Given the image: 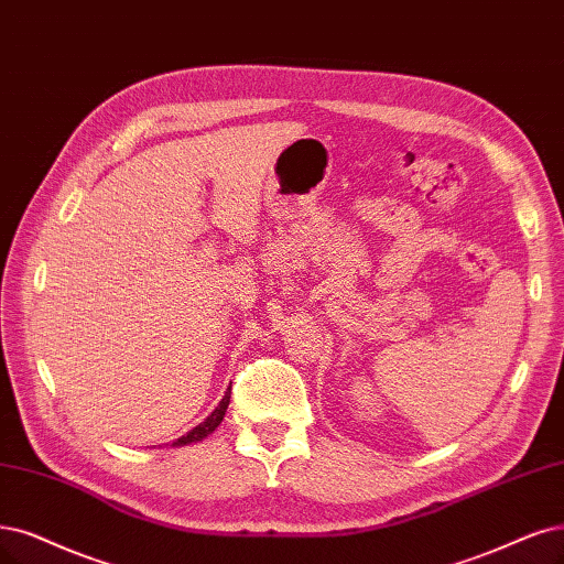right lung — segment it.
<instances>
[{
	"mask_svg": "<svg viewBox=\"0 0 564 564\" xmlns=\"http://www.w3.org/2000/svg\"><path fill=\"white\" fill-rule=\"evenodd\" d=\"M229 392H232V388H227V392H225V398L220 400V404L216 406V411L208 415V419L204 421V423H199L195 430H191L187 432L185 436H181V440L176 442V446H183V444H191V442H202L204 436H208L212 434L220 423H223V419H225V411H227V404H229Z\"/></svg>",
	"mask_w": 564,
	"mask_h": 564,
	"instance_id": "obj_1",
	"label": "right lung"
}]
</instances>
